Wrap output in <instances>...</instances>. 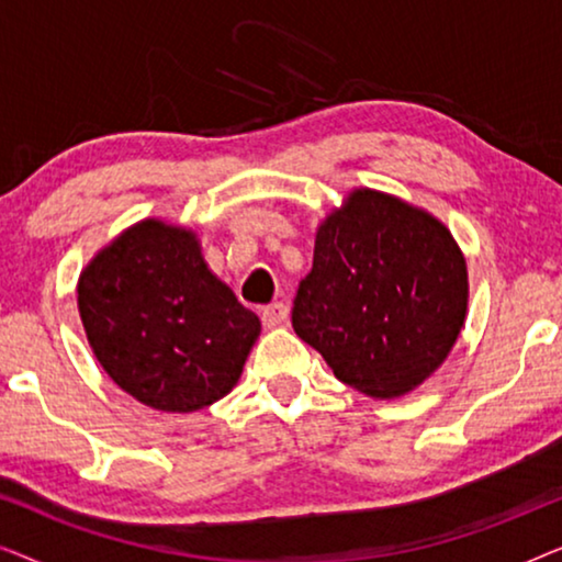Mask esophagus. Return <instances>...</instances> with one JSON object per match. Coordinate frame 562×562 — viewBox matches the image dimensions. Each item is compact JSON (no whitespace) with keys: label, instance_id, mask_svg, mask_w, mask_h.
<instances>
[{"label":"esophagus","instance_id":"esophagus-1","mask_svg":"<svg viewBox=\"0 0 562 562\" xmlns=\"http://www.w3.org/2000/svg\"><path fill=\"white\" fill-rule=\"evenodd\" d=\"M260 319H263L266 327H276L281 325V322L289 319V306L283 302H273L263 306V312H260Z\"/></svg>","mask_w":562,"mask_h":562}]
</instances>
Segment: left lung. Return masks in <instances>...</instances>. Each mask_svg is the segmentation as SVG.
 Masks as SVG:
<instances>
[{
	"mask_svg": "<svg viewBox=\"0 0 562 562\" xmlns=\"http://www.w3.org/2000/svg\"><path fill=\"white\" fill-rule=\"evenodd\" d=\"M465 306V260L450 229L402 199L358 189L317 229L291 325L342 383L394 398L448 358Z\"/></svg>",
	"mask_w": 562,
	"mask_h": 562,
	"instance_id": "8db88e82",
	"label": "left lung"
}]
</instances>
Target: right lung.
I'll use <instances>...</instances> for the list:
<instances>
[{
	"mask_svg": "<svg viewBox=\"0 0 562 562\" xmlns=\"http://www.w3.org/2000/svg\"><path fill=\"white\" fill-rule=\"evenodd\" d=\"M89 345L122 391L158 412H196L233 391L260 319L202 258L191 229L145 220L79 279Z\"/></svg>",
	"mask_w": 562,
	"mask_h": 562,
	"instance_id": "1",
	"label": "right lung"
}]
</instances>
